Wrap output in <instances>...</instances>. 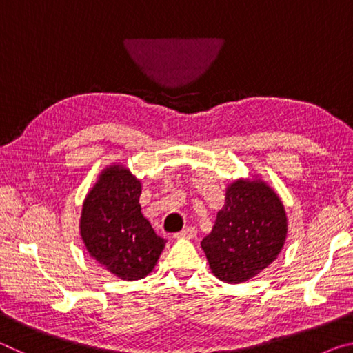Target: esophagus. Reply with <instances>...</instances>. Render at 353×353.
Listing matches in <instances>:
<instances>
[{"instance_id":"obj_1","label":"esophagus","mask_w":353,"mask_h":353,"mask_svg":"<svg viewBox=\"0 0 353 353\" xmlns=\"http://www.w3.org/2000/svg\"><path fill=\"white\" fill-rule=\"evenodd\" d=\"M196 235H198V229H196V227H193V225H190V227H185L183 230L177 232L174 238H194Z\"/></svg>"}]
</instances>
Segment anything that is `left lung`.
I'll return each mask as SVG.
<instances>
[{"label":"left lung","instance_id":"obj_1","mask_svg":"<svg viewBox=\"0 0 353 353\" xmlns=\"http://www.w3.org/2000/svg\"><path fill=\"white\" fill-rule=\"evenodd\" d=\"M285 236L286 214L272 188L260 181H236L201 246L214 276L241 283L277 259Z\"/></svg>","mask_w":353,"mask_h":353}]
</instances>
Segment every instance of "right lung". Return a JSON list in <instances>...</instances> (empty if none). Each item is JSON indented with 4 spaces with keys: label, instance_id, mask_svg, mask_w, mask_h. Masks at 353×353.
<instances>
[{
    "label": "right lung",
    "instance_id": "right-lung-1",
    "mask_svg": "<svg viewBox=\"0 0 353 353\" xmlns=\"http://www.w3.org/2000/svg\"><path fill=\"white\" fill-rule=\"evenodd\" d=\"M141 185L124 166L104 170L87 194L81 235L94 260L123 280L146 277L165 248L143 216Z\"/></svg>",
    "mask_w": 353,
    "mask_h": 353
}]
</instances>
